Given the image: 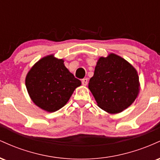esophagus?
Instances as JSON below:
<instances>
[{
  "label": "esophagus",
  "mask_w": 160,
  "mask_h": 160,
  "mask_svg": "<svg viewBox=\"0 0 160 160\" xmlns=\"http://www.w3.org/2000/svg\"><path fill=\"white\" fill-rule=\"evenodd\" d=\"M82 84L83 86H86L88 84V78H83L82 80Z\"/></svg>",
  "instance_id": "1"
}]
</instances>
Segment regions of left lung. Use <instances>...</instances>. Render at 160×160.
Segmentation results:
<instances>
[{
  "label": "left lung",
  "instance_id": "obj_1",
  "mask_svg": "<svg viewBox=\"0 0 160 160\" xmlns=\"http://www.w3.org/2000/svg\"><path fill=\"white\" fill-rule=\"evenodd\" d=\"M98 106L111 113H120L133 103L139 91L136 70L115 54L101 57L89 82Z\"/></svg>",
  "mask_w": 160,
  "mask_h": 160
}]
</instances>
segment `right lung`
Instances as JSON below:
<instances>
[{
  "label": "right lung",
  "mask_w": 160,
  "mask_h": 160,
  "mask_svg": "<svg viewBox=\"0 0 160 160\" xmlns=\"http://www.w3.org/2000/svg\"><path fill=\"white\" fill-rule=\"evenodd\" d=\"M25 85L34 104L44 111L55 112L67 103L81 81L69 72L63 60L49 56L32 68Z\"/></svg>",
  "instance_id": "obj_1"
}]
</instances>
